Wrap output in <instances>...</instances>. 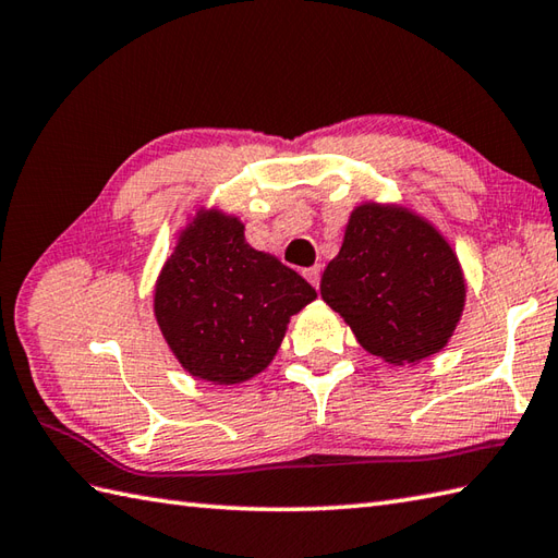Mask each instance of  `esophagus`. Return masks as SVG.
<instances>
[{"label":"esophagus","instance_id":"1","mask_svg":"<svg viewBox=\"0 0 558 558\" xmlns=\"http://www.w3.org/2000/svg\"><path fill=\"white\" fill-rule=\"evenodd\" d=\"M303 277L313 283L315 289H319V267L315 265V267H307V269H303Z\"/></svg>","mask_w":558,"mask_h":558}]
</instances>
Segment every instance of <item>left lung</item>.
<instances>
[{
    "instance_id": "1",
    "label": "left lung",
    "mask_w": 558,
    "mask_h": 558,
    "mask_svg": "<svg viewBox=\"0 0 558 558\" xmlns=\"http://www.w3.org/2000/svg\"><path fill=\"white\" fill-rule=\"evenodd\" d=\"M319 293L367 353L393 365L441 351L465 305L463 271L441 233L411 209L377 203L351 213Z\"/></svg>"
}]
</instances>
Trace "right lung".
I'll return each mask as SVG.
<instances>
[{
    "label": "right lung",
    "instance_id": "1",
    "mask_svg": "<svg viewBox=\"0 0 558 558\" xmlns=\"http://www.w3.org/2000/svg\"><path fill=\"white\" fill-rule=\"evenodd\" d=\"M315 299L299 271L245 243L236 217L201 209L157 279L155 317L193 377L239 384L263 373Z\"/></svg>",
    "mask_w": 558,
    "mask_h": 558
}]
</instances>
